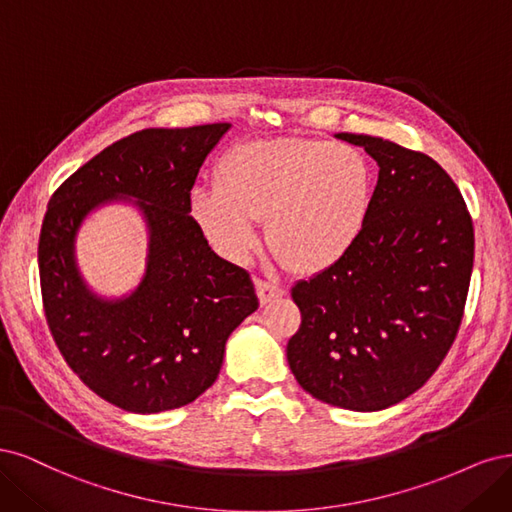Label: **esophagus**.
<instances>
[{"label":"esophagus","instance_id":"esophagus-1","mask_svg":"<svg viewBox=\"0 0 512 512\" xmlns=\"http://www.w3.org/2000/svg\"><path fill=\"white\" fill-rule=\"evenodd\" d=\"M255 287H257V295H259L261 304H268L274 298H283V295L287 293L283 287H278L274 283H266V280H259V278L255 280Z\"/></svg>","mask_w":512,"mask_h":512}]
</instances>
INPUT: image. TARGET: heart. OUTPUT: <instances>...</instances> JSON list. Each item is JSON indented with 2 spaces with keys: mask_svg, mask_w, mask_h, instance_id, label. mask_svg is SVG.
I'll return each mask as SVG.
<instances>
[{
  "mask_svg": "<svg viewBox=\"0 0 512 512\" xmlns=\"http://www.w3.org/2000/svg\"><path fill=\"white\" fill-rule=\"evenodd\" d=\"M372 166L359 148L317 138L246 142L217 166V189H197L195 221L221 253L249 255L266 219L272 251L300 274L351 253L372 210Z\"/></svg>",
  "mask_w": 512,
  "mask_h": 512,
  "instance_id": "1",
  "label": "heart"
}]
</instances>
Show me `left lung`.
Returning a JSON list of instances; mask_svg holds the SVG:
<instances>
[{
  "mask_svg": "<svg viewBox=\"0 0 512 512\" xmlns=\"http://www.w3.org/2000/svg\"><path fill=\"white\" fill-rule=\"evenodd\" d=\"M336 138L378 163L372 210L349 255L291 287L302 325L287 361L312 398L374 412L421 389L449 353L468 298L474 227L432 157L364 134Z\"/></svg>",
  "mask_w": 512,
  "mask_h": 512,
  "instance_id": "1",
  "label": "left lung"
}]
</instances>
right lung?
I'll return each mask as SVG.
<instances>
[{"mask_svg":"<svg viewBox=\"0 0 512 512\" xmlns=\"http://www.w3.org/2000/svg\"><path fill=\"white\" fill-rule=\"evenodd\" d=\"M232 123L142 129L104 148L55 191L38 261L46 321L61 355L102 400L136 415L191 404L221 372L225 342L257 310L249 272L210 249L191 189ZM123 203L147 227L139 285L102 296L81 276L79 229Z\"/></svg>","mask_w":512,"mask_h":512,"instance_id":"1","label":"right lung"}]
</instances>
